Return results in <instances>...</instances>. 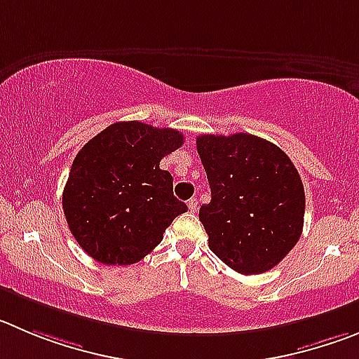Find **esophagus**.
<instances>
[{"instance_id":"34e87169","label":"esophagus","mask_w":359,"mask_h":359,"mask_svg":"<svg viewBox=\"0 0 359 359\" xmlns=\"http://www.w3.org/2000/svg\"><path fill=\"white\" fill-rule=\"evenodd\" d=\"M187 209H189V212H196V210H198V200L191 198L189 202H187Z\"/></svg>"}]
</instances>
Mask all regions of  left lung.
Listing matches in <instances>:
<instances>
[{
	"mask_svg": "<svg viewBox=\"0 0 359 359\" xmlns=\"http://www.w3.org/2000/svg\"><path fill=\"white\" fill-rule=\"evenodd\" d=\"M209 203L200 207L209 248L241 274L273 269L303 232L304 187L274 143L248 133L196 138Z\"/></svg>",
	"mask_w": 359,
	"mask_h": 359,
	"instance_id": "left-lung-1",
	"label": "left lung"
}]
</instances>
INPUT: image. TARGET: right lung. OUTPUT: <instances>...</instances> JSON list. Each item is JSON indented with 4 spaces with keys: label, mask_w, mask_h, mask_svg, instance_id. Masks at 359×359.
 I'll list each match as a JSON object with an SVG mask.
<instances>
[{
    "label": "right lung",
    "mask_w": 359,
    "mask_h": 359,
    "mask_svg": "<svg viewBox=\"0 0 359 359\" xmlns=\"http://www.w3.org/2000/svg\"><path fill=\"white\" fill-rule=\"evenodd\" d=\"M184 143L175 129L116 122L78 152L63 189L74 239L92 259L129 266L149 255L187 205L173 196L164 156Z\"/></svg>",
    "instance_id": "add662e5"
}]
</instances>
